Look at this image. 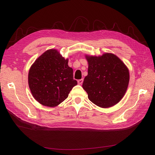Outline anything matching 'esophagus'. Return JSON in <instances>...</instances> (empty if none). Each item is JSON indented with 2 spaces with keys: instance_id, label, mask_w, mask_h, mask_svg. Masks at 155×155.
<instances>
[{
  "instance_id": "1",
  "label": "esophagus",
  "mask_w": 155,
  "mask_h": 155,
  "mask_svg": "<svg viewBox=\"0 0 155 155\" xmlns=\"http://www.w3.org/2000/svg\"><path fill=\"white\" fill-rule=\"evenodd\" d=\"M83 79H79V80L78 81V83L79 84V85H81V84L83 83Z\"/></svg>"
}]
</instances>
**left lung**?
I'll list each match as a JSON object with an SVG mask.
<instances>
[{
    "instance_id": "left-lung-1",
    "label": "left lung",
    "mask_w": 155,
    "mask_h": 155,
    "mask_svg": "<svg viewBox=\"0 0 155 155\" xmlns=\"http://www.w3.org/2000/svg\"><path fill=\"white\" fill-rule=\"evenodd\" d=\"M85 57L88 63V75L82 87L88 99L101 108L115 105L122 99L128 87L127 67L113 54Z\"/></svg>"
}]
</instances>
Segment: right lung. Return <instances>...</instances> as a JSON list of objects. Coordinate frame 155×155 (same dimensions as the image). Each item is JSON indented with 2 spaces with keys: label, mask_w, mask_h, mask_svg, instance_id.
Segmentation results:
<instances>
[{
  "label": "right lung",
  "mask_w": 155,
  "mask_h": 155,
  "mask_svg": "<svg viewBox=\"0 0 155 155\" xmlns=\"http://www.w3.org/2000/svg\"><path fill=\"white\" fill-rule=\"evenodd\" d=\"M55 49L46 50L31 65L28 85L35 99L41 105L58 106L68 96L78 82L73 78V70Z\"/></svg>",
  "instance_id": "1"
}]
</instances>
